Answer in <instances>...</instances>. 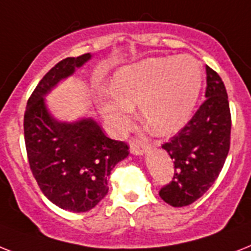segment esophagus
I'll list each match as a JSON object with an SVG mask.
<instances>
[{
  "label": "esophagus",
  "mask_w": 251,
  "mask_h": 251,
  "mask_svg": "<svg viewBox=\"0 0 251 251\" xmlns=\"http://www.w3.org/2000/svg\"><path fill=\"white\" fill-rule=\"evenodd\" d=\"M150 147L147 144H142L139 142H135V140H131L130 142V152L135 156H140V154H144L146 152H148Z\"/></svg>",
  "instance_id": "esophagus-1"
}]
</instances>
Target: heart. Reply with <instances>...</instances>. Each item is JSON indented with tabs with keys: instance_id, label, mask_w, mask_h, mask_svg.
<instances>
[{
	"instance_id": "heart-1",
	"label": "heart",
	"mask_w": 251,
	"mask_h": 251,
	"mask_svg": "<svg viewBox=\"0 0 251 251\" xmlns=\"http://www.w3.org/2000/svg\"><path fill=\"white\" fill-rule=\"evenodd\" d=\"M202 68L199 60L179 58L147 59L116 73L112 91L99 100L101 116L116 132L126 129L132 107L160 135L178 131L187 124L199 100Z\"/></svg>"
}]
</instances>
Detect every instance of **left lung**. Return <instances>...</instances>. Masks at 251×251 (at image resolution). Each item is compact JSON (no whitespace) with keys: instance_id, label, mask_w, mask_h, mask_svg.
<instances>
[{"instance_id":"1","label":"left lung","mask_w":251,"mask_h":251,"mask_svg":"<svg viewBox=\"0 0 251 251\" xmlns=\"http://www.w3.org/2000/svg\"><path fill=\"white\" fill-rule=\"evenodd\" d=\"M206 100L191 121L162 144L174 162V178L160 197L174 207L188 206L217 180L227 158L231 140V112L226 86L206 66Z\"/></svg>"}]
</instances>
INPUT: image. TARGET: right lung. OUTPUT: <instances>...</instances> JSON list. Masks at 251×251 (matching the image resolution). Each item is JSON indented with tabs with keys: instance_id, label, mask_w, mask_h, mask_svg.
<instances>
[{
	"instance_id": "add662e5",
	"label": "right lung",
	"mask_w": 251,
	"mask_h": 251,
	"mask_svg": "<svg viewBox=\"0 0 251 251\" xmlns=\"http://www.w3.org/2000/svg\"><path fill=\"white\" fill-rule=\"evenodd\" d=\"M91 54L67 58L41 79L26 103L24 140L32 174L45 196L64 210L85 213L108 193V178L129 154L127 144L109 139L91 117L59 121L45 97L89 62Z\"/></svg>"
}]
</instances>
